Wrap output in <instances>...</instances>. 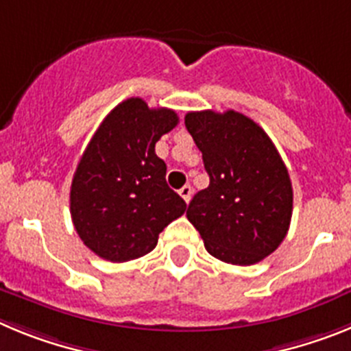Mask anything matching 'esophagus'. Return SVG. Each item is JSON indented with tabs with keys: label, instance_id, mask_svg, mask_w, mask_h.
<instances>
[{
	"label": "esophagus",
	"instance_id": "obj_1",
	"mask_svg": "<svg viewBox=\"0 0 351 351\" xmlns=\"http://www.w3.org/2000/svg\"><path fill=\"white\" fill-rule=\"evenodd\" d=\"M191 193H193V190H191V186L190 184H186L182 186L181 190H179V195H181L182 198H184V202L188 204L191 200Z\"/></svg>",
	"mask_w": 351,
	"mask_h": 351
}]
</instances>
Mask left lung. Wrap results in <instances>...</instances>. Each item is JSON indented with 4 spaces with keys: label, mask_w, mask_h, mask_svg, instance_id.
Masks as SVG:
<instances>
[{
    "label": "left lung",
    "mask_w": 351,
    "mask_h": 351,
    "mask_svg": "<svg viewBox=\"0 0 351 351\" xmlns=\"http://www.w3.org/2000/svg\"><path fill=\"white\" fill-rule=\"evenodd\" d=\"M184 125L202 151L209 186L188 219L218 260L253 265L287 237L293 209L288 170L269 135L235 110L188 112Z\"/></svg>",
    "instance_id": "8db88e82"
}]
</instances>
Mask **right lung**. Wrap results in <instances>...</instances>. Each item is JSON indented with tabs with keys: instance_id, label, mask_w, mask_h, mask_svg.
Listing matches in <instances>:
<instances>
[{
	"instance_id": "add662e5",
	"label": "right lung",
	"mask_w": 351,
	"mask_h": 351,
	"mask_svg": "<svg viewBox=\"0 0 351 351\" xmlns=\"http://www.w3.org/2000/svg\"><path fill=\"white\" fill-rule=\"evenodd\" d=\"M179 123L170 108L128 98L110 110L77 165L70 190L71 221L82 243L110 262L147 255L186 202L165 181L154 145Z\"/></svg>"
}]
</instances>
